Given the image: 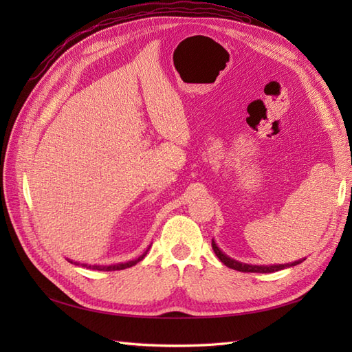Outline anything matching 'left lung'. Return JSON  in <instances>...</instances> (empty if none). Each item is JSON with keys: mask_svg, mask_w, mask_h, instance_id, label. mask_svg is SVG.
<instances>
[{"mask_svg": "<svg viewBox=\"0 0 352 352\" xmlns=\"http://www.w3.org/2000/svg\"><path fill=\"white\" fill-rule=\"evenodd\" d=\"M211 247L212 250H214V254L219 257V260L226 264L228 267L233 269V270H238V272H243V273H273V272H278V270H282L285 267H292V265H296L302 263V260L300 261H295V263H291V264H279V265H251V264H243V263H239V261H235L229 258L226 254H223L219 247L216 245L214 241H211Z\"/></svg>", "mask_w": 352, "mask_h": 352, "instance_id": "1", "label": "left lung"}]
</instances>
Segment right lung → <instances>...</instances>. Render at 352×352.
Wrapping results in <instances>:
<instances>
[{"label": "right lung", "mask_w": 352, "mask_h": 352, "mask_svg": "<svg viewBox=\"0 0 352 352\" xmlns=\"http://www.w3.org/2000/svg\"><path fill=\"white\" fill-rule=\"evenodd\" d=\"M146 255V252L145 254H142L140 258H136V260H132V261H127V263H120V264H114V265H92V269H95V270H102V272H111V270H123V269H129V267H132V265H135L136 263H140L144 257ZM70 263H73V261H70ZM85 267H91V265H88V264H83Z\"/></svg>", "instance_id": "add662e5"}]
</instances>
